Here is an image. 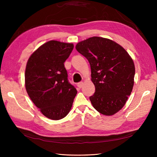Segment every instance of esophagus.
<instances>
[{
    "mask_svg": "<svg viewBox=\"0 0 157 157\" xmlns=\"http://www.w3.org/2000/svg\"><path fill=\"white\" fill-rule=\"evenodd\" d=\"M83 85H84V82H79L78 84H77V86H78V88H82Z\"/></svg>",
    "mask_w": 157,
    "mask_h": 157,
    "instance_id": "1",
    "label": "esophagus"
}]
</instances>
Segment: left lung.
<instances>
[{"label": "left lung", "instance_id": "1", "mask_svg": "<svg viewBox=\"0 0 157 157\" xmlns=\"http://www.w3.org/2000/svg\"><path fill=\"white\" fill-rule=\"evenodd\" d=\"M75 48L88 60L94 94L90 97L100 113L111 116L127 102L134 84L135 65L128 52L112 40L89 38L78 42Z\"/></svg>", "mask_w": 157, "mask_h": 157}]
</instances>
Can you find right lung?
Listing matches in <instances>:
<instances>
[{
    "instance_id": "obj_1",
    "label": "right lung",
    "mask_w": 157,
    "mask_h": 157,
    "mask_svg": "<svg viewBox=\"0 0 157 157\" xmlns=\"http://www.w3.org/2000/svg\"><path fill=\"white\" fill-rule=\"evenodd\" d=\"M73 49L72 43L51 40L28 59L25 86L29 98L46 117L59 120L67 115L77 90L67 79L64 63Z\"/></svg>"
}]
</instances>
